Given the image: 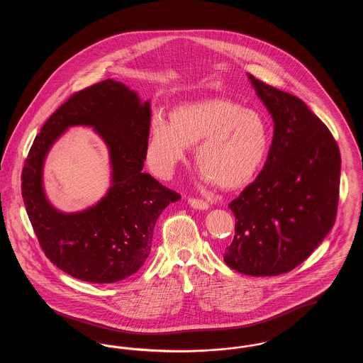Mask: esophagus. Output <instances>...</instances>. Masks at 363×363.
Here are the masks:
<instances>
[{
  "label": "esophagus",
  "mask_w": 363,
  "mask_h": 363,
  "mask_svg": "<svg viewBox=\"0 0 363 363\" xmlns=\"http://www.w3.org/2000/svg\"><path fill=\"white\" fill-rule=\"evenodd\" d=\"M190 207L196 208V209H208V203L201 200V199H196V197H189Z\"/></svg>",
  "instance_id": "34e87169"
}]
</instances>
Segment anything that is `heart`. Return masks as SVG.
Returning a JSON list of instances; mask_svg holds the SVG:
<instances>
[{"label":"heart","mask_w":363,"mask_h":363,"mask_svg":"<svg viewBox=\"0 0 363 363\" xmlns=\"http://www.w3.org/2000/svg\"><path fill=\"white\" fill-rule=\"evenodd\" d=\"M196 143L194 162L208 179L222 189H238L259 173L269 148V128L259 111L231 99L181 104L170 111L169 123H152L148 162L157 175L170 177Z\"/></svg>","instance_id":"heart-1"}]
</instances>
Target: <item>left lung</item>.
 I'll use <instances>...</instances> for the list:
<instances>
[{
    "instance_id": "8db88e82",
    "label": "left lung",
    "mask_w": 363,
    "mask_h": 363,
    "mask_svg": "<svg viewBox=\"0 0 363 363\" xmlns=\"http://www.w3.org/2000/svg\"><path fill=\"white\" fill-rule=\"evenodd\" d=\"M275 122L267 162L228 208L235 235L225 262L252 277H275L298 267L335 225L340 151L303 101L249 74Z\"/></svg>"
}]
</instances>
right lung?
I'll use <instances>...</instances> for the list:
<instances>
[{"label":"right lung","mask_w":363,"mask_h":363,"mask_svg":"<svg viewBox=\"0 0 363 363\" xmlns=\"http://www.w3.org/2000/svg\"><path fill=\"white\" fill-rule=\"evenodd\" d=\"M150 104L114 80L70 95L36 135L21 173V194L46 257L70 277L114 283L133 275L151 252L156 219L179 193L143 173L150 138ZM72 124L94 125L111 150L113 186L95 208L61 214L41 189V164L56 138Z\"/></svg>","instance_id":"obj_1"}]
</instances>
